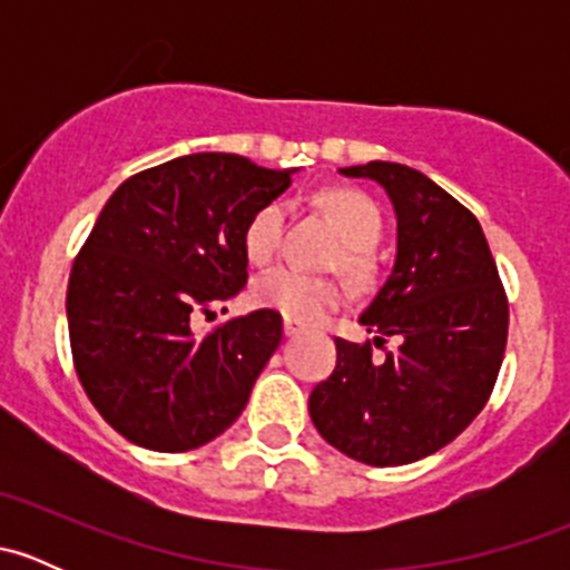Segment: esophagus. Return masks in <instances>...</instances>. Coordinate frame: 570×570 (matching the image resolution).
I'll return each instance as SVG.
<instances>
[{
	"label": "esophagus",
	"instance_id": "obj_1",
	"mask_svg": "<svg viewBox=\"0 0 570 570\" xmlns=\"http://www.w3.org/2000/svg\"><path fill=\"white\" fill-rule=\"evenodd\" d=\"M301 331H303L301 322L286 320V317H284V336H297V333H301Z\"/></svg>",
	"mask_w": 570,
	"mask_h": 570
}]
</instances>
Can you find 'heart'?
I'll return each instance as SVG.
<instances>
[{"mask_svg": "<svg viewBox=\"0 0 570 570\" xmlns=\"http://www.w3.org/2000/svg\"><path fill=\"white\" fill-rule=\"evenodd\" d=\"M320 206L327 212L344 243L350 245L347 256H344L347 269L353 275H364V250H370L381 239L383 228L377 206L366 195L353 193V189H327V193L320 195ZM284 226L286 206L278 204V200L262 206L250 217L243 234V245L250 262L267 264L278 253L281 239H284ZM250 297L256 306L278 312L281 317L314 325L342 303V286L331 278H322V275L303 273V269L289 267V264H281V267L267 269V273L253 281Z\"/></svg>", "mask_w": 570, "mask_h": 570, "instance_id": "heart-1", "label": "heart"}]
</instances>
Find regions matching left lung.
<instances>
[{"instance_id": "8db88e82", "label": "left lung", "mask_w": 570, "mask_h": 570, "mask_svg": "<svg viewBox=\"0 0 570 570\" xmlns=\"http://www.w3.org/2000/svg\"><path fill=\"white\" fill-rule=\"evenodd\" d=\"M386 189L396 256L358 322L382 346L336 338V370L314 386L308 413L322 439L366 465L433 455L485 407L508 344V297L476 217L433 178L400 163L338 168Z\"/></svg>"}]
</instances>
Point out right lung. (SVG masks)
<instances>
[{
    "instance_id": "add662e5",
    "label": "right lung",
    "mask_w": 570,
    "mask_h": 570,
    "mask_svg": "<svg viewBox=\"0 0 570 570\" xmlns=\"http://www.w3.org/2000/svg\"><path fill=\"white\" fill-rule=\"evenodd\" d=\"M292 170L239 154H187L126 178L105 204L68 278L77 375L131 444L187 452L232 428L281 344L269 308L198 336L195 314L248 281L245 226Z\"/></svg>"
}]
</instances>
